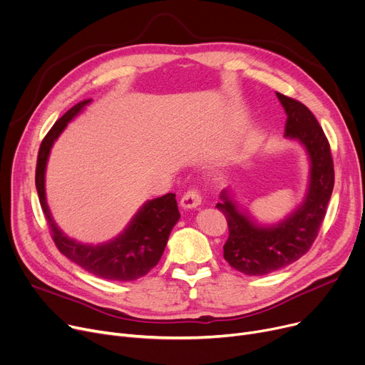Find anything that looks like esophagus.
Masks as SVG:
<instances>
[{
	"mask_svg": "<svg viewBox=\"0 0 365 365\" xmlns=\"http://www.w3.org/2000/svg\"><path fill=\"white\" fill-rule=\"evenodd\" d=\"M201 200H202V197H201L200 189L192 187V189H189L187 192H185V195L182 197L180 205L183 208H195L201 204Z\"/></svg>",
	"mask_w": 365,
	"mask_h": 365,
	"instance_id": "34e87169",
	"label": "esophagus"
}]
</instances>
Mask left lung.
Here are the masks:
<instances>
[{"label":"left lung","instance_id":"left-lung-1","mask_svg":"<svg viewBox=\"0 0 365 365\" xmlns=\"http://www.w3.org/2000/svg\"><path fill=\"white\" fill-rule=\"evenodd\" d=\"M287 113L285 138L299 140L311 160L308 194L303 204L279 225L257 226L247 213H241L223 190L216 207L225 215L229 237L223 245V257L234 269L252 277L266 275L299 260L309 252L334 186V165L330 143L314 113L302 102L277 93Z\"/></svg>","mask_w":365,"mask_h":365}]
</instances>
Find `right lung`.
Wrapping results in <instances>:
<instances>
[{
  "instance_id": "add662e5",
  "label": "right lung",
  "mask_w": 365,
  "mask_h": 365,
  "mask_svg": "<svg viewBox=\"0 0 365 365\" xmlns=\"http://www.w3.org/2000/svg\"><path fill=\"white\" fill-rule=\"evenodd\" d=\"M88 103L90 99L72 106L46 134L38 152L35 186L57 250L99 278L134 281L146 275L164 253L171 229L180 217L175 194L148 201L118 238L102 245L81 244L68 238L54 223L46 201L44 176L50 149L68 123Z\"/></svg>"
}]
</instances>
